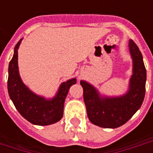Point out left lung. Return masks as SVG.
I'll use <instances>...</instances> for the list:
<instances>
[{"mask_svg":"<svg viewBox=\"0 0 153 153\" xmlns=\"http://www.w3.org/2000/svg\"><path fill=\"white\" fill-rule=\"evenodd\" d=\"M128 48L133 60V74L125 94L120 97H102L93 85L86 81H80L88 117L97 126L118 128L134 115L143 102L147 73L143 56L133 40H129Z\"/></svg>","mask_w":153,"mask_h":153,"instance_id":"obj_1","label":"left lung"}]
</instances>
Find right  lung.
<instances>
[{
    "label": "right lung",
    "mask_w": 153,
    "mask_h": 153,
    "mask_svg": "<svg viewBox=\"0 0 153 153\" xmlns=\"http://www.w3.org/2000/svg\"><path fill=\"white\" fill-rule=\"evenodd\" d=\"M21 41H19L15 47L14 56L9 64V96L19 114L30 123L37 125L54 124L63 116L65 100L70 87L76 83V79L61 83L56 95L51 99H46L33 93L22 82L19 73L18 48Z\"/></svg>",
    "instance_id": "add662e5"
}]
</instances>
